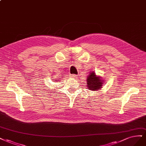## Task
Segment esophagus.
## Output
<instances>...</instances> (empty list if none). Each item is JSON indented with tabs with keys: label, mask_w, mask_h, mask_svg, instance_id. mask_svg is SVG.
I'll return each instance as SVG.
<instances>
[{
	"label": "esophagus",
	"mask_w": 146,
	"mask_h": 146,
	"mask_svg": "<svg viewBox=\"0 0 146 146\" xmlns=\"http://www.w3.org/2000/svg\"><path fill=\"white\" fill-rule=\"evenodd\" d=\"M70 77L72 78H77L78 75H75V74H72V75H70Z\"/></svg>",
	"instance_id": "esophagus-1"
}]
</instances>
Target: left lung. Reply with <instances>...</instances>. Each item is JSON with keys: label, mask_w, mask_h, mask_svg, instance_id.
I'll return each mask as SVG.
<instances>
[{"label": "left lung", "mask_w": 146, "mask_h": 146, "mask_svg": "<svg viewBox=\"0 0 146 146\" xmlns=\"http://www.w3.org/2000/svg\"><path fill=\"white\" fill-rule=\"evenodd\" d=\"M88 89L92 91H97L102 88L104 80L100 76H98L94 71L90 72L86 80Z\"/></svg>", "instance_id": "left-lung-1"}]
</instances>
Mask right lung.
<instances>
[{
  "label": "right lung",
  "instance_id": "add662e5",
  "mask_svg": "<svg viewBox=\"0 0 146 146\" xmlns=\"http://www.w3.org/2000/svg\"><path fill=\"white\" fill-rule=\"evenodd\" d=\"M56 82H58V80H56Z\"/></svg>",
  "mask_w": 146,
  "mask_h": 146
}]
</instances>
